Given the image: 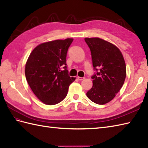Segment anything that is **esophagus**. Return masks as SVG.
<instances>
[{"instance_id": "esophagus-1", "label": "esophagus", "mask_w": 148, "mask_h": 148, "mask_svg": "<svg viewBox=\"0 0 148 148\" xmlns=\"http://www.w3.org/2000/svg\"><path fill=\"white\" fill-rule=\"evenodd\" d=\"M77 78L78 79V80H79V81H82L84 79V77H79V76H77Z\"/></svg>"}]
</instances>
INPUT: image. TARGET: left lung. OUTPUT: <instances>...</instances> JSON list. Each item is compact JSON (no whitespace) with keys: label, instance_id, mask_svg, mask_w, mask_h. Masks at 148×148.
<instances>
[{"label":"left lung","instance_id":"8db88e82","mask_svg":"<svg viewBox=\"0 0 148 148\" xmlns=\"http://www.w3.org/2000/svg\"><path fill=\"white\" fill-rule=\"evenodd\" d=\"M97 73L92 77L93 86L86 96L94 103L103 105L114 98L125 82L126 64L117 46L99 37L85 38Z\"/></svg>","mask_w":148,"mask_h":148}]
</instances>
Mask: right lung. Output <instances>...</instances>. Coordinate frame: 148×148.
Instances as JSON below:
<instances>
[{"label":"right lung","mask_w":148,"mask_h":148,"mask_svg":"<svg viewBox=\"0 0 148 148\" xmlns=\"http://www.w3.org/2000/svg\"><path fill=\"white\" fill-rule=\"evenodd\" d=\"M72 41L73 39L67 38L41 43L27 59L25 73L28 84L45 104L55 105L62 101L69 85L76 79L69 76L66 66L67 50Z\"/></svg>","instance_id":"right-lung-1"}]
</instances>
